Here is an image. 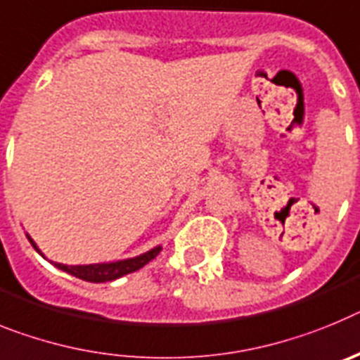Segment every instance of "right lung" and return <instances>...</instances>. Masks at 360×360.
Wrapping results in <instances>:
<instances>
[{"label":"right lung","instance_id":"1","mask_svg":"<svg viewBox=\"0 0 360 360\" xmlns=\"http://www.w3.org/2000/svg\"><path fill=\"white\" fill-rule=\"evenodd\" d=\"M29 240H30V245L39 252V248H37L36 243H34L30 237ZM159 252H161V246H155V248H152L150 252H146V254L139 255V257L124 259V261L101 262V264H83V266H67V264L56 262V266H58L59 270H63L67 271V274L74 275V277H77V279L89 281V283H106V281L120 279V277H123V275L139 270V268H143L145 264H148V262L152 261ZM39 254H41V252H39Z\"/></svg>","mask_w":360,"mask_h":360}]
</instances>
